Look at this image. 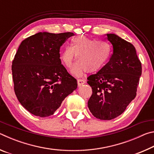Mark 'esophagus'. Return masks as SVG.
I'll list each match as a JSON object with an SVG mask.
<instances>
[{"label":"esophagus","mask_w":154,"mask_h":154,"mask_svg":"<svg viewBox=\"0 0 154 154\" xmlns=\"http://www.w3.org/2000/svg\"><path fill=\"white\" fill-rule=\"evenodd\" d=\"M77 83H78V86H82V85H83V84H85V81L83 79H77Z\"/></svg>","instance_id":"1"}]
</instances>
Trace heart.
<instances>
[{
	"mask_svg": "<svg viewBox=\"0 0 154 154\" xmlns=\"http://www.w3.org/2000/svg\"><path fill=\"white\" fill-rule=\"evenodd\" d=\"M111 54V47L105 41H97L80 35L72 38L71 47L67 46L61 53L60 60L67 69H71L77 59L79 62L71 72L82 76L85 72L98 71L107 63Z\"/></svg>",
	"mask_w": 154,
	"mask_h": 154,
	"instance_id": "heart-1",
	"label": "heart"
}]
</instances>
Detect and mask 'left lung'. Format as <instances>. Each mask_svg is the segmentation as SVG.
<instances>
[{"label":"left lung","instance_id":"8db88e82","mask_svg":"<svg viewBox=\"0 0 154 154\" xmlns=\"http://www.w3.org/2000/svg\"><path fill=\"white\" fill-rule=\"evenodd\" d=\"M113 45L110 60L88 77L92 94L88 106L94 116L111 120L121 115L137 95L141 63L134 45L115 34H106Z\"/></svg>","mask_w":154,"mask_h":154}]
</instances>
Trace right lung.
Returning a JSON list of instances; mask_svg holds the SVG:
<instances>
[{
	"instance_id": "1",
	"label": "right lung",
	"mask_w": 154,
	"mask_h": 154,
	"mask_svg": "<svg viewBox=\"0 0 154 154\" xmlns=\"http://www.w3.org/2000/svg\"><path fill=\"white\" fill-rule=\"evenodd\" d=\"M72 32H38L21 43L12 62L14 91L24 107L36 116L54 113L77 82L60 59V48Z\"/></svg>"
}]
</instances>
